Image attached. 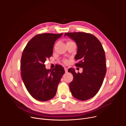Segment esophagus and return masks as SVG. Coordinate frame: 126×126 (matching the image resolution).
Instances as JSON below:
<instances>
[{
  "mask_svg": "<svg viewBox=\"0 0 126 126\" xmlns=\"http://www.w3.org/2000/svg\"><path fill=\"white\" fill-rule=\"evenodd\" d=\"M64 70H65V73H67L68 72V69L67 68H65Z\"/></svg>",
  "mask_w": 126,
  "mask_h": 126,
  "instance_id": "esophagus-1",
  "label": "esophagus"
}]
</instances>
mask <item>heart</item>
Returning a JSON list of instances; mask_svg holds the SVG:
<instances>
[{
  "label": "heart",
  "mask_w": 126,
  "mask_h": 126,
  "mask_svg": "<svg viewBox=\"0 0 126 126\" xmlns=\"http://www.w3.org/2000/svg\"><path fill=\"white\" fill-rule=\"evenodd\" d=\"M71 42V41H68V42ZM68 42H67V43H68ZM68 60H67V59H64V60H63V62H64L65 64H67V63H68Z\"/></svg>",
  "instance_id": "b5f03b06"
}]
</instances>
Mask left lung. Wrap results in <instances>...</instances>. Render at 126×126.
<instances>
[{
  "label": "left lung",
  "mask_w": 126,
  "mask_h": 126,
  "mask_svg": "<svg viewBox=\"0 0 126 126\" xmlns=\"http://www.w3.org/2000/svg\"><path fill=\"white\" fill-rule=\"evenodd\" d=\"M66 35L76 42L75 59L79 62L75 66L83 68L82 73H76L72 68L68 70L73 76L69 84L70 91L74 98L85 101L95 96L103 84L106 73L105 51L100 41L90 33L70 32Z\"/></svg>",
  "instance_id": "1"
}]
</instances>
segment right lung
<instances>
[{
  "instance_id": "right-lung-1",
  "label": "right lung",
  "mask_w": 126,
  "mask_h": 126,
  "mask_svg": "<svg viewBox=\"0 0 126 126\" xmlns=\"http://www.w3.org/2000/svg\"><path fill=\"white\" fill-rule=\"evenodd\" d=\"M63 33L39 34L34 36L23 50L21 75L29 94L35 99L46 101L56 95L58 84L65 73L61 65L46 69L44 63L52 56L54 44Z\"/></svg>"
}]
</instances>
